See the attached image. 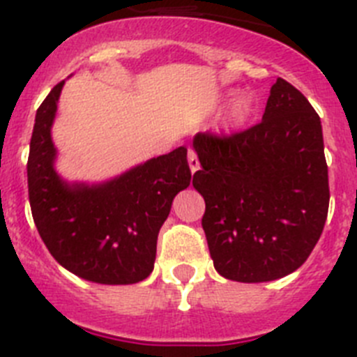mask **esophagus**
Returning <instances> with one entry per match:
<instances>
[{
    "label": "esophagus",
    "mask_w": 357,
    "mask_h": 357,
    "mask_svg": "<svg viewBox=\"0 0 357 357\" xmlns=\"http://www.w3.org/2000/svg\"><path fill=\"white\" fill-rule=\"evenodd\" d=\"M188 162H189V168H191V173H195L200 169V161H198V155H196L195 150H191V149H189V152H188Z\"/></svg>",
    "instance_id": "obj_1"
}]
</instances>
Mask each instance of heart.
<instances>
[{
	"label": "heart",
	"instance_id": "1",
	"mask_svg": "<svg viewBox=\"0 0 357 357\" xmlns=\"http://www.w3.org/2000/svg\"><path fill=\"white\" fill-rule=\"evenodd\" d=\"M255 102L251 96H243L238 97L234 104H231L230 111L227 114V126L230 127H241L250 120V116L253 114Z\"/></svg>",
	"mask_w": 357,
	"mask_h": 357
}]
</instances>
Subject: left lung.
<instances>
[{"label":"left lung","mask_w":357,"mask_h":357,"mask_svg":"<svg viewBox=\"0 0 357 357\" xmlns=\"http://www.w3.org/2000/svg\"><path fill=\"white\" fill-rule=\"evenodd\" d=\"M202 169L192 185L205 200L202 227L214 267L227 280L261 283L299 269L329 208L320 116L278 77L261 122L230 136L198 132Z\"/></svg>","instance_id":"1"}]
</instances>
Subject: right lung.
Wrapping results in <instances>:
<instances>
[{
	"instance_id": "right-lung-1",
	"label": "right lung",
	"mask_w": 357,
	"mask_h": 357,
	"mask_svg": "<svg viewBox=\"0 0 357 357\" xmlns=\"http://www.w3.org/2000/svg\"><path fill=\"white\" fill-rule=\"evenodd\" d=\"M65 81L37 109L29 142L31 214L49 253L65 269L102 285H130L153 269L157 235L176 192L191 182L188 149L130 168L102 184H68L54 169L52 120Z\"/></svg>"
}]
</instances>
